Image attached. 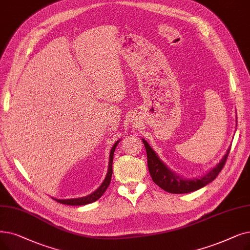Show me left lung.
Listing matches in <instances>:
<instances>
[{
	"label": "left lung",
	"instance_id": "8db88e82",
	"mask_svg": "<svg viewBox=\"0 0 250 250\" xmlns=\"http://www.w3.org/2000/svg\"><path fill=\"white\" fill-rule=\"evenodd\" d=\"M143 143L147 151V164L152 180H153V182L161 189L172 194H184L196 191L212 182L216 177H218V175L225 167L228 155H229L231 150L230 147L220 164L213 169H211L208 173H206L204 177L194 180H184L176 175H173L164 162L158 158L153 149L149 146V144L145 140H143Z\"/></svg>",
	"mask_w": 250,
	"mask_h": 250
}]
</instances>
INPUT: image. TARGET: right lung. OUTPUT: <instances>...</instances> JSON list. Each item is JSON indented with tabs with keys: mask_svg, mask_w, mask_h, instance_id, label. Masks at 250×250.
<instances>
[{
	"mask_svg": "<svg viewBox=\"0 0 250 250\" xmlns=\"http://www.w3.org/2000/svg\"><path fill=\"white\" fill-rule=\"evenodd\" d=\"M119 141L113 145L111 151H110V159H109V167H108V172H107V176L104 180V182L102 183V185L97 189L94 193L88 195V196L85 197H82V198H74V199H54L56 200L59 203L62 204H67V205H85V204H89L92 203L96 200H98L102 195L104 194V192L107 190L108 186H109L110 181H111V177H112V162H113V154H114V150L116 148V145L118 144Z\"/></svg>",
	"mask_w": 250,
	"mask_h": 250,
	"instance_id": "obj_1",
	"label": "right lung"
}]
</instances>
